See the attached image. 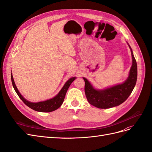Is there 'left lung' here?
<instances>
[{"mask_svg":"<svg viewBox=\"0 0 152 152\" xmlns=\"http://www.w3.org/2000/svg\"><path fill=\"white\" fill-rule=\"evenodd\" d=\"M127 45L131 51L132 64L127 79L124 83L99 90L95 88L87 79L83 77L85 83V95L90 104L101 109L113 107L126 101L132 93L137 81V67L131 48L128 42Z\"/></svg>","mask_w":152,"mask_h":152,"instance_id":"8db88e82","label":"left lung"}]
</instances>
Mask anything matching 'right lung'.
Instances as JSON below:
<instances>
[{
	"label": "right lung",
	"mask_w": 152,
	"mask_h": 152,
	"mask_svg": "<svg viewBox=\"0 0 152 152\" xmlns=\"http://www.w3.org/2000/svg\"><path fill=\"white\" fill-rule=\"evenodd\" d=\"M11 81L12 86H13V88L15 90L16 94H18L19 97L21 99V100L28 107H29L31 109L35 110L36 111H39V112H51L53 111L56 110H57L59 108L62 103L64 102L65 96H66V94L67 91L69 87V86L71 85L72 82L76 79V77H71L70 79L68 80L66 83L64 84V86L62 88V89L60 90L58 94L55 96L54 97L51 98L50 99H48L46 101H41L38 102H32L27 101V99H25L22 95H21L20 92L18 91V88H17L16 86L15 85V81L13 79V77H12V73H11Z\"/></svg>",
	"instance_id": "1"
}]
</instances>
